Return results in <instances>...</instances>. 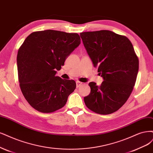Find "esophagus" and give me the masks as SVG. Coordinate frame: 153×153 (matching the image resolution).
<instances>
[{"label":"esophagus","mask_w":153,"mask_h":153,"mask_svg":"<svg viewBox=\"0 0 153 153\" xmlns=\"http://www.w3.org/2000/svg\"><path fill=\"white\" fill-rule=\"evenodd\" d=\"M76 87L78 88V87H80L82 85V83L80 82H79V81H76Z\"/></svg>","instance_id":"obj_1"}]
</instances>
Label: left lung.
Masks as SVG:
<instances>
[{"mask_svg": "<svg viewBox=\"0 0 153 153\" xmlns=\"http://www.w3.org/2000/svg\"><path fill=\"white\" fill-rule=\"evenodd\" d=\"M94 67L103 78L101 85L88 83L91 93L86 106L100 114L117 111L127 101L135 85L139 59L130 40L109 30L80 33Z\"/></svg>", "mask_w": 153, "mask_h": 153, "instance_id": "1", "label": "left lung"}]
</instances>
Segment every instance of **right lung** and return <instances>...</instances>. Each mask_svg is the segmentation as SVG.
<instances>
[{
	"instance_id": "add662e5",
	"label": "right lung",
	"mask_w": 153,
	"mask_h": 153,
	"mask_svg": "<svg viewBox=\"0 0 153 153\" xmlns=\"http://www.w3.org/2000/svg\"><path fill=\"white\" fill-rule=\"evenodd\" d=\"M80 42L78 33L52 30L35 31L25 40L18 52V80L25 98L35 109L49 113L66 104L76 83L56 76V70Z\"/></svg>"
}]
</instances>
